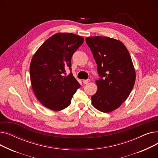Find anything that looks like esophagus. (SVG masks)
Returning a JSON list of instances; mask_svg holds the SVG:
<instances>
[{
	"mask_svg": "<svg viewBox=\"0 0 158 158\" xmlns=\"http://www.w3.org/2000/svg\"><path fill=\"white\" fill-rule=\"evenodd\" d=\"M89 81H90L89 79H85V80L82 81V82H83L84 84H87V83H88Z\"/></svg>",
	"mask_w": 158,
	"mask_h": 158,
	"instance_id": "esophagus-1",
	"label": "esophagus"
}]
</instances>
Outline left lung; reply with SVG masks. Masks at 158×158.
<instances>
[{
    "label": "left lung",
    "mask_w": 158,
    "mask_h": 158,
    "mask_svg": "<svg viewBox=\"0 0 158 158\" xmlns=\"http://www.w3.org/2000/svg\"><path fill=\"white\" fill-rule=\"evenodd\" d=\"M97 64L100 79L92 103L98 111L111 112L128 98L133 88L136 72L130 54L120 40L106 36L86 38Z\"/></svg>",
    "instance_id": "8db88e82"
}]
</instances>
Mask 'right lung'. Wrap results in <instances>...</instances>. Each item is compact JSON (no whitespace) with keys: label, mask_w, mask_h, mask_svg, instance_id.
I'll return each instance as SVG.
<instances>
[{"label":"right lung","mask_w":158,"mask_h":158,"mask_svg":"<svg viewBox=\"0 0 158 158\" xmlns=\"http://www.w3.org/2000/svg\"><path fill=\"white\" fill-rule=\"evenodd\" d=\"M84 38L72 33H57L47 39L33 56L30 64V77L33 92L40 103L52 111H61L71 103L81 85L71 70L73 53Z\"/></svg>","instance_id":"right-lung-1"}]
</instances>
